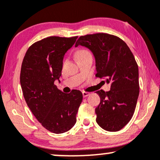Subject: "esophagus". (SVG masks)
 Segmentation results:
<instances>
[{
    "mask_svg": "<svg viewBox=\"0 0 160 160\" xmlns=\"http://www.w3.org/2000/svg\"><path fill=\"white\" fill-rule=\"evenodd\" d=\"M90 95V92H82V96L85 98V97H87L88 95Z\"/></svg>",
    "mask_w": 160,
    "mask_h": 160,
    "instance_id": "esophagus-1",
    "label": "esophagus"
}]
</instances>
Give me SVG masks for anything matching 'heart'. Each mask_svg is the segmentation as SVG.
I'll return each instance as SVG.
<instances>
[{
    "label": "heart",
    "mask_w": 160,
    "mask_h": 160,
    "mask_svg": "<svg viewBox=\"0 0 160 160\" xmlns=\"http://www.w3.org/2000/svg\"><path fill=\"white\" fill-rule=\"evenodd\" d=\"M88 53H90V52H89V51L86 50V49H82V50H80V52H79V53H78V57L83 56V55L88 54Z\"/></svg>",
    "instance_id": "1"
}]
</instances>
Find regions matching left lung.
Returning a JSON list of instances; mask_svg holds the SVG:
<instances>
[{"mask_svg": "<svg viewBox=\"0 0 160 160\" xmlns=\"http://www.w3.org/2000/svg\"><path fill=\"white\" fill-rule=\"evenodd\" d=\"M92 52L99 78L111 83V90L97 91L100 104L95 108L96 122L103 129L117 132L129 122L139 95L138 67L132 52L118 37L105 33L80 36L75 47Z\"/></svg>", "mask_w": 160, "mask_h": 160, "instance_id": "left-lung-1", "label": "left lung"}]
</instances>
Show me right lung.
I'll use <instances>...</instances> for the list:
<instances>
[{
	"label": "right lung",
	"mask_w": 160,
	"mask_h": 160,
	"mask_svg": "<svg viewBox=\"0 0 160 160\" xmlns=\"http://www.w3.org/2000/svg\"><path fill=\"white\" fill-rule=\"evenodd\" d=\"M78 36H52L37 41L28 49L22 63L20 83L31 111L46 129L64 133L76 123L82 100L80 91L63 93L55 85L62 75L65 52Z\"/></svg>",
	"instance_id": "right-lung-1"
}]
</instances>
